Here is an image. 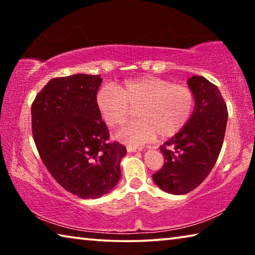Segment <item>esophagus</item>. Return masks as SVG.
I'll return each instance as SVG.
<instances>
[{"label":"esophagus","instance_id":"obj_1","mask_svg":"<svg viewBox=\"0 0 255 255\" xmlns=\"http://www.w3.org/2000/svg\"><path fill=\"white\" fill-rule=\"evenodd\" d=\"M141 149H143V147H136V146H130V145L127 146L128 152H138V150H141Z\"/></svg>","mask_w":255,"mask_h":255}]
</instances>
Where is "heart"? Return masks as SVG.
<instances>
[{
    "instance_id": "b5f03b06",
    "label": "heart",
    "mask_w": 255,
    "mask_h": 255,
    "mask_svg": "<svg viewBox=\"0 0 255 255\" xmlns=\"http://www.w3.org/2000/svg\"><path fill=\"white\" fill-rule=\"evenodd\" d=\"M97 105L107 126L117 128L132 116L136 117L119 131L118 137L130 145H141L178 133L191 119L195 93L188 85L173 84L157 76L129 80L117 86L102 88Z\"/></svg>"
}]
</instances>
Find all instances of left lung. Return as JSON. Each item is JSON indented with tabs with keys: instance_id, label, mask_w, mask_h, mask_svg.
I'll list each match as a JSON object with an SVG mask.
<instances>
[{
	"instance_id": "8db88e82",
	"label": "left lung",
	"mask_w": 255,
	"mask_h": 255,
	"mask_svg": "<svg viewBox=\"0 0 255 255\" xmlns=\"http://www.w3.org/2000/svg\"><path fill=\"white\" fill-rule=\"evenodd\" d=\"M195 93L196 108L184 128L164 143L161 170L153 174L159 188L172 195H184L202 183L221 153L227 125V106L217 86L204 76L188 80Z\"/></svg>"
}]
</instances>
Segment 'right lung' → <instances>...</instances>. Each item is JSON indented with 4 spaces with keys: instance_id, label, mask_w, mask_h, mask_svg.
<instances>
[{
    "instance_id": "1",
    "label": "right lung",
    "mask_w": 255,
    "mask_h": 255,
    "mask_svg": "<svg viewBox=\"0 0 255 255\" xmlns=\"http://www.w3.org/2000/svg\"><path fill=\"white\" fill-rule=\"evenodd\" d=\"M101 75L50 80L31 106L36 147L51 176L83 199L107 195L120 179L124 145L110 133L97 105Z\"/></svg>"
}]
</instances>
